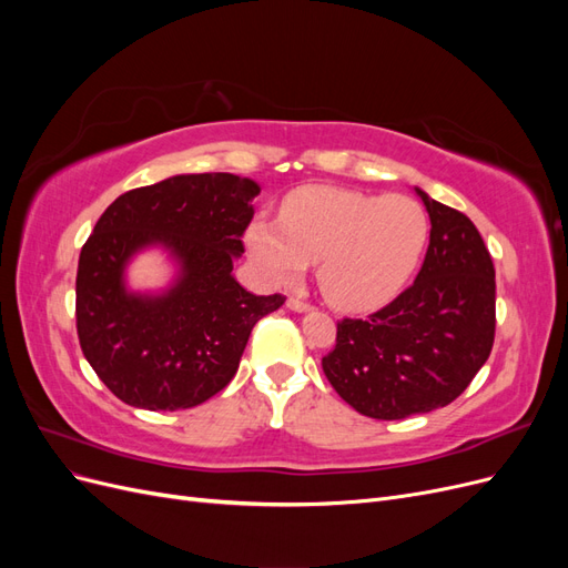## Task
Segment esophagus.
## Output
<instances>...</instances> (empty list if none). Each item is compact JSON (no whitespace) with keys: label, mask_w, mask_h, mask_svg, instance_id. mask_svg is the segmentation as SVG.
I'll return each instance as SVG.
<instances>
[{"label":"esophagus","mask_w":568,"mask_h":568,"mask_svg":"<svg viewBox=\"0 0 568 568\" xmlns=\"http://www.w3.org/2000/svg\"><path fill=\"white\" fill-rule=\"evenodd\" d=\"M286 307H288V311H294V313H307L313 305L307 303V301H303V298H298V296H288L286 298Z\"/></svg>","instance_id":"obj_1"}]
</instances>
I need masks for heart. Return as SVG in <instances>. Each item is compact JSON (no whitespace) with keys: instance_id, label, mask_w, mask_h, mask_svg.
<instances>
[{"instance_id":"obj_1","label":"heart","mask_w":568,"mask_h":568,"mask_svg":"<svg viewBox=\"0 0 568 568\" xmlns=\"http://www.w3.org/2000/svg\"><path fill=\"white\" fill-rule=\"evenodd\" d=\"M428 242L422 203L338 186H303L282 203L280 222L255 220L251 253L274 282L298 280L317 261L322 294L343 311L388 303L417 270Z\"/></svg>"}]
</instances>
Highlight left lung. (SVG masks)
Instances as JSON below:
<instances>
[{
	"mask_svg": "<svg viewBox=\"0 0 568 568\" xmlns=\"http://www.w3.org/2000/svg\"><path fill=\"white\" fill-rule=\"evenodd\" d=\"M432 239L417 280L367 320L343 317L322 357L334 390L372 419L450 405L495 341V267L474 222L422 189Z\"/></svg>",
	"mask_w": 568,
	"mask_h": 568,
	"instance_id": "left-lung-1",
	"label": "left lung"
}]
</instances>
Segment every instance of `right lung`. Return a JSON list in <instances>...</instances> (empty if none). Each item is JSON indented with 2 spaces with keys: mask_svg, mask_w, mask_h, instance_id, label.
Segmentation results:
<instances>
[{
  "mask_svg": "<svg viewBox=\"0 0 568 568\" xmlns=\"http://www.w3.org/2000/svg\"><path fill=\"white\" fill-rule=\"evenodd\" d=\"M261 194L230 173L175 175L118 196L84 242L75 277L80 348L106 388L132 407L175 412L205 403L239 369L255 322L284 303L232 277ZM161 243L181 277L161 297L130 295L129 257Z\"/></svg>",
  "mask_w": 568,
  "mask_h": 568,
  "instance_id": "add662e5",
  "label": "right lung"
}]
</instances>
